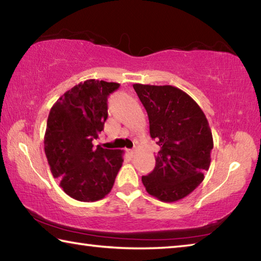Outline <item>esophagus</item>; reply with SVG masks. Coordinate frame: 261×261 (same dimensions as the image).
<instances>
[{
	"instance_id": "obj_1",
	"label": "esophagus",
	"mask_w": 261,
	"mask_h": 261,
	"mask_svg": "<svg viewBox=\"0 0 261 261\" xmlns=\"http://www.w3.org/2000/svg\"><path fill=\"white\" fill-rule=\"evenodd\" d=\"M127 153H129V155L134 156V154H135V149H129V151H127Z\"/></svg>"
}]
</instances>
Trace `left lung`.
Masks as SVG:
<instances>
[{"label":"left lung","instance_id":"obj_1","mask_svg":"<svg viewBox=\"0 0 261 261\" xmlns=\"http://www.w3.org/2000/svg\"><path fill=\"white\" fill-rule=\"evenodd\" d=\"M149 120V134L160 151L155 168L143 176L151 196L174 202L189 196L211 166L213 137L205 114L191 96L171 85L134 84Z\"/></svg>","mask_w":261,"mask_h":261}]
</instances>
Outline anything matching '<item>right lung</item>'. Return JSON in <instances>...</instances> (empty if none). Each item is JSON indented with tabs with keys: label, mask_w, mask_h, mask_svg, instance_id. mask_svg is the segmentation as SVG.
I'll return each mask as SVG.
<instances>
[{
	"label": "right lung",
	"mask_w": 261,
	"mask_h": 261,
	"mask_svg": "<svg viewBox=\"0 0 261 261\" xmlns=\"http://www.w3.org/2000/svg\"><path fill=\"white\" fill-rule=\"evenodd\" d=\"M118 87V83L87 79L65 92L48 115L43 139L48 165L63 191L76 200L102 199L122 167L124 152L92 144L108 117V95Z\"/></svg>",
	"instance_id": "obj_1"
}]
</instances>
